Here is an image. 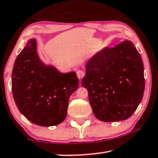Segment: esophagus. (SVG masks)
<instances>
[{
  "mask_svg": "<svg viewBox=\"0 0 158 158\" xmlns=\"http://www.w3.org/2000/svg\"><path fill=\"white\" fill-rule=\"evenodd\" d=\"M77 75L79 79H81L84 77L85 73L82 70H80V69H79V70L77 71Z\"/></svg>",
  "mask_w": 158,
  "mask_h": 158,
  "instance_id": "34e87169",
  "label": "esophagus"
}]
</instances>
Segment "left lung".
I'll return each mask as SVG.
<instances>
[{
    "instance_id": "left-lung-1",
    "label": "left lung",
    "mask_w": 158,
    "mask_h": 158,
    "mask_svg": "<svg viewBox=\"0 0 158 158\" xmlns=\"http://www.w3.org/2000/svg\"><path fill=\"white\" fill-rule=\"evenodd\" d=\"M81 85L98 119L114 122L130 118L145 89L143 61L132 42L124 40L93 56L85 64Z\"/></svg>"
}]
</instances>
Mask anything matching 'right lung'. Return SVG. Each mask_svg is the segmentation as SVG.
I'll return each instance as SVG.
<instances>
[{
	"label": "right lung",
	"mask_w": 158,
	"mask_h": 158,
	"mask_svg": "<svg viewBox=\"0 0 158 158\" xmlns=\"http://www.w3.org/2000/svg\"><path fill=\"white\" fill-rule=\"evenodd\" d=\"M74 72L61 73L44 64L30 39L15 60L12 73L13 98L19 111L33 123L53 126L65 119L69 98L78 89Z\"/></svg>",
	"instance_id": "1"
}]
</instances>
